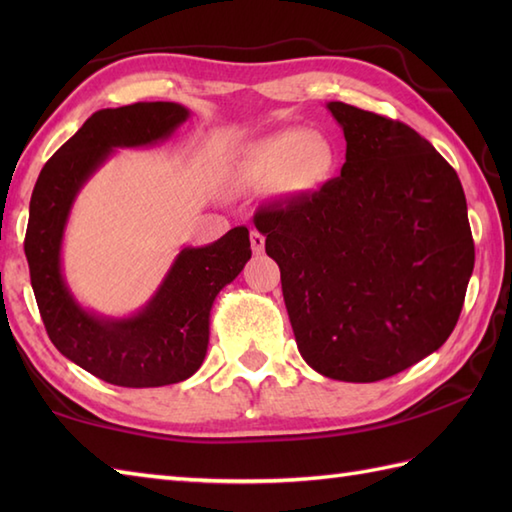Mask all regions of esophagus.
Wrapping results in <instances>:
<instances>
[{
    "label": "esophagus",
    "mask_w": 512,
    "mask_h": 512,
    "mask_svg": "<svg viewBox=\"0 0 512 512\" xmlns=\"http://www.w3.org/2000/svg\"><path fill=\"white\" fill-rule=\"evenodd\" d=\"M250 246H253V253L255 255H262L264 253V246H266V237L259 233V231H250Z\"/></svg>",
    "instance_id": "esophagus-1"
}]
</instances>
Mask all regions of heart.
I'll return each instance as SVG.
<instances>
[{"mask_svg":"<svg viewBox=\"0 0 512 512\" xmlns=\"http://www.w3.org/2000/svg\"><path fill=\"white\" fill-rule=\"evenodd\" d=\"M334 165V145L323 134L286 127L248 143L239 158V173L255 187L277 182L281 193L303 198L330 180Z\"/></svg>","mask_w":512,"mask_h":512,"instance_id":"1","label":"heart"}]
</instances>
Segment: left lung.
<instances>
[{"instance_id": "obj_1", "label": "left lung", "mask_w": 512, "mask_h": 512, "mask_svg": "<svg viewBox=\"0 0 512 512\" xmlns=\"http://www.w3.org/2000/svg\"><path fill=\"white\" fill-rule=\"evenodd\" d=\"M345 136L341 176L255 215L281 270L299 354L314 372L376 383L449 339L475 246L458 173L411 127L325 105Z\"/></svg>"}]
</instances>
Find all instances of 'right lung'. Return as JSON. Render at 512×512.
<instances>
[{"mask_svg":"<svg viewBox=\"0 0 512 512\" xmlns=\"http://www.w3.org/2000/svg\"><path fill=\"white\" fill-rule=\"evenodd\" d=\"M191 112L180 103H134L92 114L43 165L30 198V284L54 347L118 387H162L198 372L209 347L211 308L250 259L246 226L217 242L184 246L143 308L107 317L85 308L63 275V237L76 195L116 149L165 143Z\"/></svg>","mask_w":512,"mask_h":512,"instance_id":"add662e5","label":"right lung"}]
</instances>
